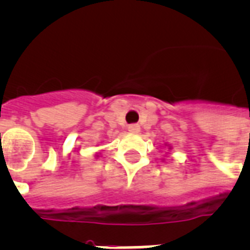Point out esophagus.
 <instances>
[{
	"instance_id": "34e87169",
	"label": "esophagus",
	"mask_w": 250,
	"mask_h": 250,
	"mask_svg": "<svg viewBox=\"0 0 250 250\" xmlns=\"http://www.w3.org/2000/svg\"><path fill=\"white\" fill-rule=\"evenodd\" d=\"M127 130H129L130 133L137 134V133H139V131H140V126L138 125V124H131V125H129Z\"/></svg>"
}]
</instances>
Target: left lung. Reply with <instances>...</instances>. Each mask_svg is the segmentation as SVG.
<instances>
[{
	"instance_id": "8db88e82",
	"label": "left lung",
	"mask_w": 250,
	"mask_h": 250,
	"mask_svg": "<svg viewBox=\"0 0 250 250\" xmlns=\"http://www.w3.org/2000/svg\"><path fill=\"white\" fill-rule=\"evenodd\" d=\"M170 149H171V147H170Z\"/></svg>"
}]
</instances>
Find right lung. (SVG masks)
I'll use <instances>...</instances> for the list:
<instances>
[{"mask_svg":"<svg viewBox=\"0 0 250 250\" xmlns=\"http://www.w3.org/2000/svg\"><path fill=\"white\" fill-rule=\"evenodd\" d=\"M97 157H98V156H97Z\"/></svg>","mask_w":250,"mask_h":250,"instance_id":"obj_1","label":"right lung"}]
</instances>
